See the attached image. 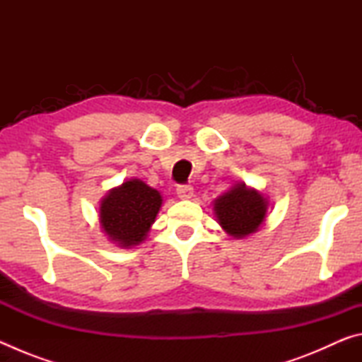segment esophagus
I'll list each match as a JSON object with an SVG mask.
<instances>
[{
    "label": "esophagus",
    "mask_w": 362,
    "mask_h": 362,
    "mask_svg": "<svg viewBox=\"0 0 362 362\" xmlns=\"http://www.w3.org/2000/svg\"><path fill=\"white\" fill-rule=\"evenodd\" d=\"M177 194L182 199H189L193 196V187L192 185H179L177 187Z\"/></svg>",
    "instance_id": "obj_1"
}]
</instances>
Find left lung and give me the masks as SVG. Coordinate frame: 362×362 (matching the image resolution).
<instances>
[{"label":"left lung","mask_w":362,"mask_h":362,"mask_svg":"<svg viewBox=\"0 0 362 362\" xmlns=\"http://www.w3.org/2000/svg\"><path fill=\"white\" fill-rule=\"evenodd\" d=\"M214 211L218 223L228 235L244 238L257 231L265 220L267 201L255 189H249L241 183L216 199Z\"/></svg>","instance_id":"1"}]
</instances>
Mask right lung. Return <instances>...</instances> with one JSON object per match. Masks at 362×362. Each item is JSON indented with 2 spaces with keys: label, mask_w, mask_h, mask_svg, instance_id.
<instances>
[{
  "label": "right lung",
  "mask_w": 362,
  "mask_h": 362,
  "mask_svg": "<svg viewBox=\"0 0 362 362\" xmlns=\"http://www.w3.org/2000/svg\"><path fill=\"white\" fill-rule=\"evenodd\" d=\"M161 194L142 180H129L102 201L100 223L112 241L122 247L142 243L161 207Z\"/></svg>",
  "instance_id": "right-lung-1"
}]
</instances>
